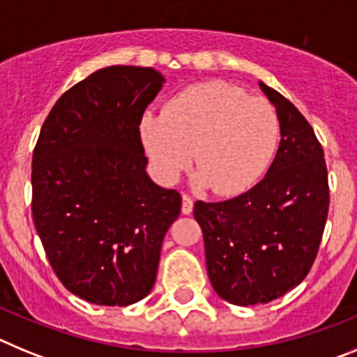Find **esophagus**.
Masks as SVG:
<instances>
[{"label":"esophagus","instance_id":"obj_1","mask_svg":"<svg viewBox=\"0 0 357 357\" xmlns=\"http://www.w3.org/2000/svg\"><path fill=\"white\" fill-rule=\"evenodd\" d=\"M193 213V198L184 195L182 197V214H191Z\"/></svg>","mask_w":357,"mask_h":357}]
</instances>
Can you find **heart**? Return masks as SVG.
<instances>
[{
  "label": "heart",
  "mask_w": 357,
  "mask_h": 357,
  "mask_svg": "<svg viewBox=\"0 0 357 357\" xmlns=\"http://www.w3.org/2000/svg\"><path fill=\"white\" fill-rule=\"evenodd\" d=\"M139 137L153 172L173 184L193 159L197 182L220 197H238L259 181L279 144V118L266 100L223 80L189 85L162 114L146 110Z\"/></svg>",
  "instance_id": "obj_1"
}]
</instances>
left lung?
Returning <instances> with one entry per match:
<instances>
[{
  "label": "left lung",
  "instance_id": "8db88e82",
  "mask_svg": "<svg viewBox=\"0 0 357 357\" xmlns=\"http://www.w3.org/2000/svg\"><path fill=\"white\" fill-rule=\"evenodd\" d=\"M277 110L280 144L266 176L225 202L198 200L195 220L206 243L214 291L236 305L272 302L309 273L329 213L324 150L289 100L259 82Z\"/></svg>",
  "mask_w": 357,
  "mask_h": 357
}]
</instances>
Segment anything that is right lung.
I'll use <instances>...</instances> for the list:
<instances>
[{
  "instance_id": "add662e5",
  "label": "right lung",
  "mask_w": 357,
  "mask_h": 357,
  "mask_svg": "<svg viewBox=\"0 0 357 357\" xmlns=\"http://www.w3.org/2000/svg\"><path fill=\"white\" fill-rule=\"evenodd\" d=\"M153 68L110 66L66 91L31 159V214L53 272L96 305H130L155 284L182 207L146 173L139 119L162 89Z\"/></svg>"
}]
</instances>
